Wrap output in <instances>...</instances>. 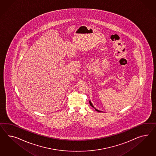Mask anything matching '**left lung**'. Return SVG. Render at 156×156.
Here are the masks:
<instances>
[{
    "label": "left lung",
    "instance_id": "left-lung-1",
    "mask_svg": "<svg viewBox=\"0 0 156 156\" xmlns=\"http://www.w3.org/2000/svg\"><path fill=\"white\" fill-rule=\"evenodd\" d=\"M89 103H90V105H91V106H92V107H93L94 108H95V110H96L97 111H98V112H101V111H99V110H97V109H96V108H95V107H94L93 106V104L91 103V101H89Z\"/></svg>",
    "mask_w": 156,
    "mask_h": 156
}]
</instances>
